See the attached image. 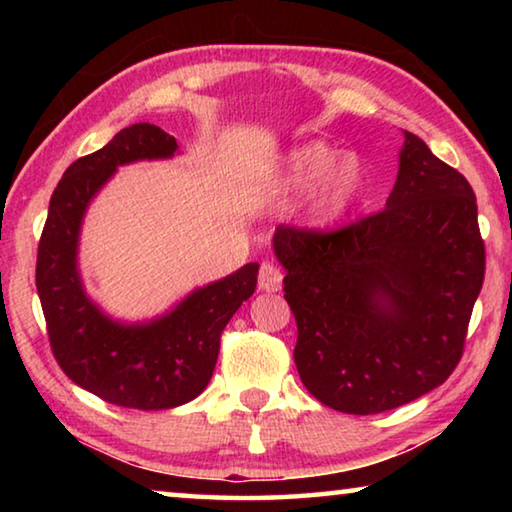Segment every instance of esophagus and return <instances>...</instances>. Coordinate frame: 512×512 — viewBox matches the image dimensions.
Masks as SVG:
<instances>
[{
	"instance_id": "esophagus-1",
	"label": "esophagus",
	"mask_w": 512,
	"mask_h": 512,
	"mask_svg": "<svg viewBox=\"0 0 512 512\" xmlns=\"http://www.w3.org/2000/svg\"><path fill=\"white\" fill-rule=\"evenodd\" d=\"M282 271L277 268L275 264H262V268H259V289L262 291H268V293H275L282 289Z\"/></svg>"
}]
</instances>
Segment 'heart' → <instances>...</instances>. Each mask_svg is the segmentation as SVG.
<instances>
[{
	"mask_svg": "<svg viewBox=\"0 0 512 512\" xmlns=\"http://www.w3.org/2000/svg\"><path fill=\"white\" fill-rule=\"evenodd\" d=\"M363 167L354 155L341 158V151L327 142L311 140L291 149L282 160L280 185L291 194H307L309 219L316 225L339 221L363 192Z\"/></svg>",
	"mask_w": 512,
	"mask_h": 512,
	"instance_id": "heart-1",
	"label": "heart"
}]
</instances>
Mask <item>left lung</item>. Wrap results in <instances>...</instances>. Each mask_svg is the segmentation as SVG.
Listing matches in <instances>:
<instances>
[{
  "label": "left lung",
  "instance_id": "1",
  "mask_svg": "<svg viewBox=\"0 0 512 512\" xmlns=\"http://www.w3.org/2000/svg\"><path fill=\"white\" fill-rule=\"evenodd\" d=\"M273 250L298 325L293 359L318 402L372 415L452 375L485 248L470 183L418 135L404 131L384 210L336 232L280 225Z\"/></svg>",
  "mask_w": 512,
  "mask_h": 512
}]
</instances>
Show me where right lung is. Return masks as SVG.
<instances>
[{"label":"right lung","mask_w":512,"mask_h":512,"mask_svg":"<svg viewBox=\"0 0 512 512\" xmlns=\"http://www.w3.org/2000/svg\"><path fill=\"white\" fill-rule=\"evenodd\" d=\"M176 137L153 124L119 131L103 149L69 164L49 201L36 264V287L58 366L76 386L124 409H173L205 391L219 357L221 332L257 287L250 262L198 287L151 320L108 316L83 287L81 225L103 185L119 167L169 160Z\"/></svg>","instance_id":"obj_1"}]
</instances>
